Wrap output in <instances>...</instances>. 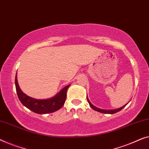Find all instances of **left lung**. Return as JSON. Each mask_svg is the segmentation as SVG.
Returning <instances> with one entry per match:
<instances>
[{"instance_id":"8db88e82","label":"left lung","mask_w":149,"mask_h":149,"mask_svg":"<svg viewBox=\"0 0 149 149\" xmlns=\"http://www.w3.org/2000/svg\"><path fill=\"white\" fill-rule=\"evenodd\" d=\"M87 100H88V103L90 104V106H91V107L93 109L96 111L102 113H106V114H113V113H116L119 112V111H121V109H122L124 108L127 105V103H128V102H127L126 104H125V105L122 106L120 108L115 109H109V110H107V109H102L98 108V107H95V105H93V104L91 102V101L89 100L88 98V96H87Z\"/></svg>"}]
</instances>
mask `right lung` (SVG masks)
I'll return each mask as SVG.
<instances>
[{"instance_id": "obj_1", "label": "right lung", "mask_w": 149, "mask_h": 149, "mask_svg": "<svg viewBox=\"0 0 149 149\" xmlns=\"http://www.w3.org/2000/svg\"><path fill=\"white\" fill-rule=\"evenodd\" d=\"M15 83L16 91L18 98L23 105L38 114L50 113L55 112L60 109L65 102L67 91L70 86V85L66 86L53 97L47 98V99H36V98L30 97L23 93L19 86L17 74Z\"/></svg>"}]
</instances>
